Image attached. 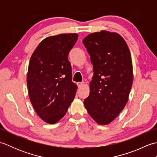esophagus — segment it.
<instances>
[{
	"label": "esophagus",
	"instance_id": "obj_1",
	"mask_svg": "<svg viewBox=\"0 0 157 157\" xmlns=\"http://www.w3.org/2000/svg\"><path fill=\"white\" fill-rule=\"evenodd\" d=\"M77 85H78V88H81L84 85V82H78L77 83Z\"/></svg>",
	"mask_w": 157,
	"mask_h": 157
}]
</instances>
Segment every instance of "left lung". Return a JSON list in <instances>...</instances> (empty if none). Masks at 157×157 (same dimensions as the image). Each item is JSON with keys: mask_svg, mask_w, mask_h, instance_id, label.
<instances>
[{"mask_svg": "<svg viewBox=\"0 0 157 157\" xmlns=\"http://www.w3.org/2000/svg\"><path fill=\"white\" fill-rule=\"evenodd\" d=\"M94 75L84 104L100 125H107L124 109L133 82L132 61L125 41L117 33L102 30L83 40Z\"/></svg>", "mask_w": 157, "mask_h": 157, "instance_id": "1", "label": "left lung"}]
</instances>
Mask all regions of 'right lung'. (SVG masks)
Instances as JSON below:
<instances>
[{"mask_svg":"<svg viewBox=\"0 0 157 157\" xmlns=\"http://www.w3.org/2000/svg\"><path fill=\"white\" fill-rule=\"evenodd\" d=\"M77 34L49 36L40 43L31 56L27 74L28 94L38 115L53 124L61 119L75 98L69 51Z\"/></svg>","mask_w":157,"mask_h":157,"instance_id":"add662e5","label":"right lung"}]
</instances>
